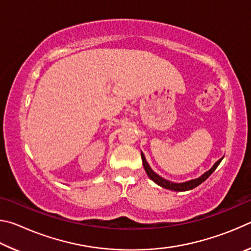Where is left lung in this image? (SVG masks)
Segmentation results:
<instances>
[{
	"label": "left lung",
	"mask_w": 251,
	"mask_h": 251,
	"mask_svg": "<svg viewBox=\"0 0 251 251\" xmlns=\"http://www.w3.org/2000/svg\"><path fill=\"white\" fill-rule=\"evenodd\" d=\"M222 159H219L217 163H216L214 166L211 167V169H209V171L206 172L202 176L197 178V179H193V180H189V181H186V182H181V184H176V182H172V181H168L166 179H164V178H161L160 176H158V175H157V174H155L154 172H152L151 168L150 167V165H148V163L146 161L145 156H144V154L142 152L143 165H144V168H145V172L147 173L148 177H150L151 180H154L157 185H159V186L163 187V188L175 190V192H186V190H190V189L195 188V187H197L198 185H201V182L205 181L207 178L211 175L212 172H214L215 169L217 168V166L220 164V161H222Z\"/></svg>",
	"instance_id": "obj_1"
}]
</instances>
